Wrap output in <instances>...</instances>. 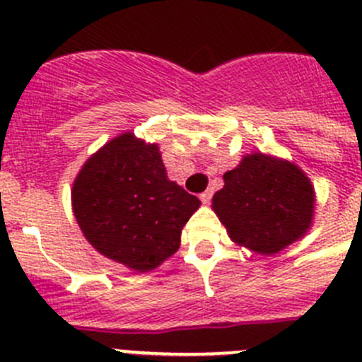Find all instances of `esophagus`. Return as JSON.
<instances>
[{"instance_id":"34e87169","label":"esophagus","mask_w":362,"mask_h":362,"mask_svg":"<svg viewBox=\"0 0 362 362\" xmlns=\"http://www.w3.org/2000/svg\"><path fill=\"white\" fill-rule=\"evenodd\" d=\"M212 194H214V191L212 189H206L205 192H202V194H199V199H202V203H210V199H212Z\"/></svg>"}]
</instances>
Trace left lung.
<instances>
[{"label":"left lung","mask_w":362,"mask_h":362,"mask_svg":"<svg viewBox=\"0 0 362 362\" xmlns=\"http://www.w3.org/2000/svg\"><path fill=\"white\" fill-rule=\"evenodd\" d=\"M223 178L224 187L214 194L212 209L235 244L276 255L310 230L315 189L290 160L251 153Z\"/></svg>","instance_id":"8db88e82"}]
</instances>
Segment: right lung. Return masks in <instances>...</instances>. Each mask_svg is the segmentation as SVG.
Listing matches in <instances>:
<instances>
[{
    "instance_id": "obj_1",
    "label": "right lung",
    "mask_w": 362,
    "mask_h": 362,
    "mask_svg": "<svg viewBox=\"0 0 362 362\" xmlns=\"http://www.w3.org/2000/svg\"><path fill=\"white\" fill-rule=\"evenodd\" d=\"M202 205L166 175L159 146L132 132L93 153L72 185L86 240L106 258L148 272L180 247L182 228Z\"/></svg>"
}]
</instances>
